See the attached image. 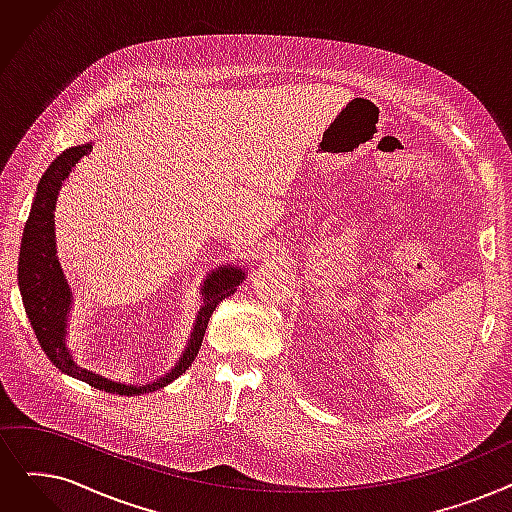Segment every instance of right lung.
Wrapping results in <instances>:
<instances>
[{"label":"right lung","instance_id":"right-lung-1","mask_svg":"<svg viewBox=\"0 0 512 512\" xmlns=\"http://www.w3.org/2000/svg\"><path fill=\"white\" fill-rule=\"evenodd\" d=\"M90 152H92V144H83V146L64 150L41 177L25 232H22L20 255H18V286L22 295V305H25L27 318L35 330V337L41 349L46 351V355L58 370L71 374L75 379L106 393L140 395L148 391H157L169 385L171 381H175L180 374H184L188 366L194 362L198 349L203 345V337H205L211 314L221 301L234 295L236 286L244 278V272L228 268L226 265V268H219L209 276V280L203 286L205 305L201 309V314H198L188 349L184 351L180 364H177L171 372H167L157 383L133 387V385H123V383L102 379V376L96 372L79 368L73 362L69 349L64 345L66 311L71 309V288L64 280V274L60 270V263L56 257L54 205L58 198V190L64 186L66 180H69V175L75 171V165L79 163V159L87 157Z\"/></svg>","mask_w":512,"mask_h":512}]
</instances>
